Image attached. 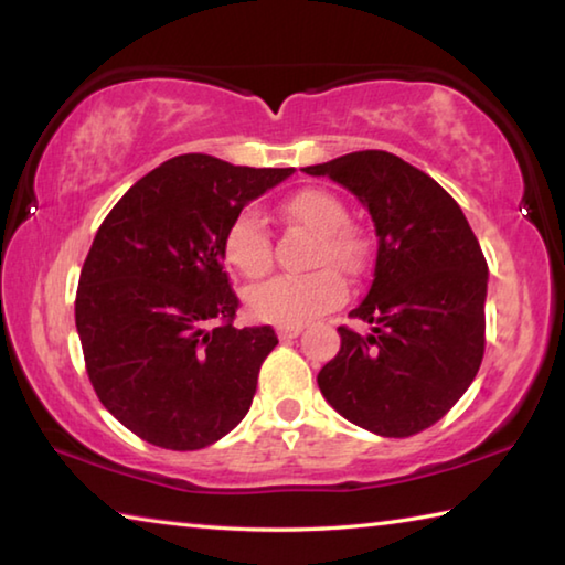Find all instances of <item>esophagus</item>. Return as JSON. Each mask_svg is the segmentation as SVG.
I'll return each instance as SVG.
<instances>
[{
	"label": "esophagus",
	"instance_id": "esophagus-1",
	"mask_svg": "<svg viewBox=\"0 0 565 565\" xmlns=\"http://www.w3.org/2000/svg\"><path fill=\"white\" fill-rule=\"evenodd\" d=\"M276 333H279V339L289 341V339H296L301 333V327H279L276 329Z\"/></svg>",
	"mask_w": 565,
	"mask_h": 565
}]
</instances>
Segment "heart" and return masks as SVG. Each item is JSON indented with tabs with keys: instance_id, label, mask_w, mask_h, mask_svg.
Listing matches in <instances>:
<instances>
[{
	"instance_id": "1",
	"label": "heart",
	"mask_w": 565,
	"mask_h": 565,
	"mask_svg": "<svg viewBox=\"0 0 565 565\" xmlns=\"http://www.w3.org/2000/svg\"><path fill=\"white\" fill-rule=\"evenodd\" d=\"M284 216L319 236L313 264L343 274H356L363 264V242L349 226V209L327 189H301L286 199ZM224 256L246 279H262L274 264L271 234L264 216L246 206L228 222L224 232ZM347 299L341 276L329 269L306 276H276L248 291L246 306L254 319L274 327H303Z\"/></svg>"
}]
</instances>
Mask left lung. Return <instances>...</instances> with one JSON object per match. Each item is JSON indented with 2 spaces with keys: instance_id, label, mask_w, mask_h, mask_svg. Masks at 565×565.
I'll return each mask as SVG.
<instances>
[{
  "instance_id": "obj_1",
  "label": "left lung",
  "mask_w": 565,
  "mask_h": 565,
  "mask_svg": "<svg viewBox=\"0 0 565 565\" xmlns=\"http://www.w3.org/2000/svg\"><path fill=\"white\" fill-rule=\"evenodd\" d=\"M306 174L347 186L374 218V284L339 327L341 349L319 371L339 414L388 438L444 418L478 374L486 347L489 266L454 196L424 171L379 149L353 151Z\"/></svg>"
}]
</instances>
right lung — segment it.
<instances>
[{"instance_id": "obj_1", "label": "right lung", "mask_w": 565, "mask_h": 565, "mask_svg": "<svg viewBox=\"0 0 565 565\" xmlns=\"http://www.w3.org/2000/svg\"><path fill=\"white\" fill-rule=\"evenodd\" d=\"M294 169L181 154L141 177L84 259L74 319L109 414L145 441L196 451L236 428L256 394L271 327L236 329L224 232Z\"/></svg>"}]
</instances>
